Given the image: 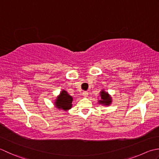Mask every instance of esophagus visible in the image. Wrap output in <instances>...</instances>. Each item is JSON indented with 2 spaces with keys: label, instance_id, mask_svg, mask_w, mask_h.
I'll return each mask as SVG.
<instances>
[{
  "label": "esophagus",
  "instance_id": "34e87169",
  "mask_svg": "<svg viewBox=\"0 0 159 159\" xmlns=\"http://www.w3.org/2000/svg\"><path fill=\"white\" fill-rule=\"evenodd\" d=\"M88 95H89V93H88V92H86V91H84L82 93V95L84 97V98H86V97H88Z\"/></svg>",
  "mask_w": 159,
  "mask_h": 159
}]
</instances>
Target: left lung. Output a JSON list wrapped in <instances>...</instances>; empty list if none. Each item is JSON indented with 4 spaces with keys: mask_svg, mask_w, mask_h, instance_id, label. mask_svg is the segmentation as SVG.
Instances as JSON below:
<instances>
[{
    "mask_svg": "<svg viewBox=\"0 0 159 159\" xmlns=\"http://www.w3.org/2000/svg\"><path fill=\"white\" fill-rule=\"evenodd\" d=\"M100 97H101V100H99V103H100V104L105 106H109L111 104L112 102V98L108 93L102 90L100 92Z\"/></svg>",
    "mask_w": 159,
    "mask_h": 159,
    "instance_id": "obj_1",
    "label": "left lung"
}]
</instances>
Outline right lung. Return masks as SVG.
I'll use <instances>...</instances> for the list:
<instances>
[{"instance_id":"add662e5","label":"right lung","mask_w":159,"mask_h":159,"mask_svg":"<svg viewBox=\"0 0 159 159\" xmlns=\"http://www.w3.org/2000/svg\"><path fill=\"white\" fill-rule=\"evenodd\" d=\"M73 98L69 95L66 90H62L60 94L57 96L55 102V105L58 109H62L67 111L72 108Z\"/></svg>"}]
</instances>
